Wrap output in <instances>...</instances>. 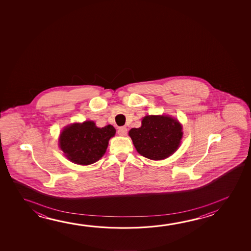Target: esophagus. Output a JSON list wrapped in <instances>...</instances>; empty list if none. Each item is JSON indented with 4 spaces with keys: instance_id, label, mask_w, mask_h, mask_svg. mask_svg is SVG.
<instances>
[{
    "instance_id": "esophagus-1",
    "label": "esophagus",
    "mask_w": 251,
    "mask_h": 251,
    "mask_svg": "<svg viewBox=\"0 0 251 251\" xmlns=\"http://www.w3.org/2000/svg\"><path fill=\"white\" fill-rule=\"evenodd\" d=\"M127 129L126 127H120L117 130L118 135L121 136H125L127 135Z\"/></svg>"
}]
</instances>
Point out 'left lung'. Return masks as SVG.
I'll use <instances>...</instances> for the list:
<instances>
[{
    "label": "left lung",
    "mask_w": 251,
    "mask_h": 251,
    "mask_svg": "<svg viewBox=\"0 0 251 251\" xmlns=\"http://www.w3.org/2000/svg\"><path fill=\"white\" fill-rule=\"evenodd\" d=\"M128 136L140 155L151 160H162L173 155L180 145L182 125L169 115H146L142 126L133 127Z\"/></svg>",
    "instance_id": "1"
}]
</instances>
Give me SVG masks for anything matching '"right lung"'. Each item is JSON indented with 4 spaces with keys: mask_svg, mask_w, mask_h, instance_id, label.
<instances>
[{
    "mask_svg": "<svg viewBox=\"0 0 251 251\" xmlns=\"http://www.w3.org/2000/svg\"><path fill=\"white\" fill-rule=\"evenodd\" d=\"M115 135L112 125L98 127L92 121L66 126L59 136L58 145L65 156L74 164L88 165L105 154L108 141Z\"/></svg>",
    "mask_w": 251,
    "mask_h": 251,
    "instance_id": "add662e5",
    "label": "right lung"
}]
</instances>
